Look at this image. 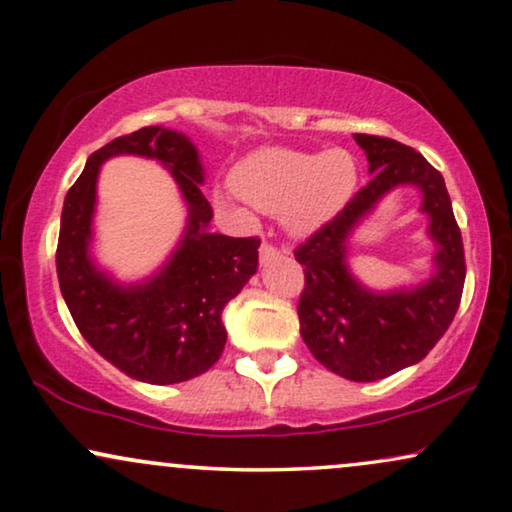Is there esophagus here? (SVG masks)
Masks as SVG:
<instances>
[{
  "label": "esophagus",
  "instance_id": "34e87169",
  "mask_svg": "<svg viewBox=\"0 0 512 512\" xmlns=\"http://www.w3.org/2000/svg\"><path fill=\"white\" fill-rule=\"evenodd\" d=\"M278 255H280V250L276 246H271V243H262V248H259V264H269Z\"/></svg>",
  "mask_w": 512,
  "mask_h": 512
}]
</instances>
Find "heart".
Listing matches in <instances>:
<instances>
[{"label":"heart","instance_id":"1","mask_svg":"<svg viewBox=\"0 0 512 512\" xmlns=\"http://www.w3.org/2000/svg\"><path fill=\"white\" fill-rule=\"evenodd\" d=\"M236 194L257 211L280 215L287 232H318L348 206L357 187V164L348 150L306 153L264 148L234 169Z\"/></svg>","mask_w":512,"mask_h":512}]
</instances>
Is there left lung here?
<instances>
[{"label": "left lung", "mask_w": 512, "mask_h": 512, "mask_svg": "<svg viewBox=\"0 0 512 512\" xmlns=\"http://www.w3.org/2000/svg\"><path fill=\"white\" fill-rule=\"evenodd\" d=\"M355 141L369 160L371 181L294 250L306 276L297 313L301 338L322 366L355 383H373L420 362L448 331L462 301L466 264L443 176L394 139L355 134ZM401 184L423 194L421 210L437 246L435 273L420 286L376 293L351 276L347 239L384 194Z\"/></svg>", "instance_id": "8db88e82"}]
</instances>
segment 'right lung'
<instances>
[{
  "mask_svg": "<svg viewBox=\"0 0 512 512\" xmlns=\"http://www.w3.org/2000/svg\"><path fill=\"white\" fill-rule=\"evenodd\" d=\"M118 154L164 163L188 206L177 250L139 284H118L89 253L98 169ZM201 183L197 146L176 129L155 125L118 136L92 153L64 197L55 255L62 297L85 341L141 383L174 385L211 369L227 343L222 311L257 271L259 239L208 232L213 208Z\"/></svg>",
  "mask_w": 512,
  "mask_h": 512,
  "instance_id": "1",
  "label": "right lung"
}]
</instances>
